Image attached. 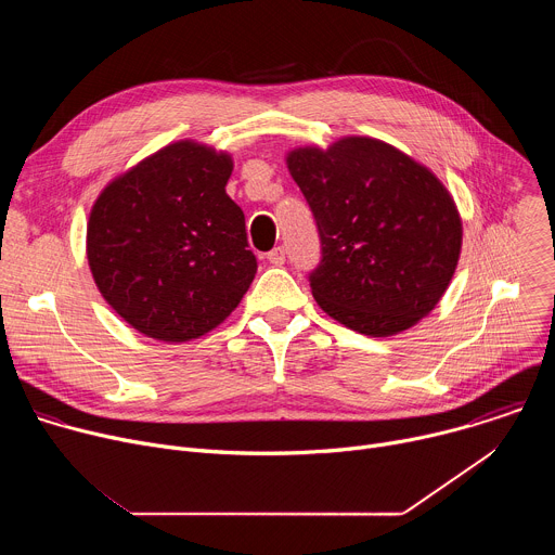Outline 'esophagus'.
Wrapping results in <instances>:
<instances>
[{"label":"esophagus","instance_id":"34e87169","mask_svg":"<svg viewBox=\"0 0 555 555\" xmlns=\"http://www.w3.org/2000/svg\"><path fill=\"white\" fill-rule=\"evenodd\" d=\"M268 261L272 263V266H283L285 263V248H274V250H270L268 253Z\"/></svg>","mask_w":555,"mask_h":555}]
</instances>
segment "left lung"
<instances>
[{"label": "left lung", "mask_w": 555, "mask_h": 555, "mask_svg": "<svg viewBox=\"0 0 555 555\" xmlns=\"http://www.w3.org/2000/svg\"><path fill=\"white\" fill-rule=\"evenodd\" d=\"M287 169L319 225L323 259L309 285L325 313L386 338L435 309L456 270L463 225L430 169L366 135L298 146Z\"/></svg>", "instance_id": "8db88e82"}]
</instances>
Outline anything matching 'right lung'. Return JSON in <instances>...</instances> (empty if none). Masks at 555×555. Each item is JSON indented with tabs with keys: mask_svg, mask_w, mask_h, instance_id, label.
<instances>
[{
	"mask_svg": "<svg viewBox=\"0 0 555 555\" xmlns=\"http://www.w3.org/2000/svg\"><path fill=\"white\" fill-rule=\"evenodd\" d=\"M232 157L178 140L112 180L88 221V263L112 309L140 334L189 343L242 302L257 259L244 210L225 195Z\"/></svg>",
	"mask_w": 555,
	"mask_h": 555,
	"instance_id": "add662e5",
	"label": "right lung"
}]
</instances>
